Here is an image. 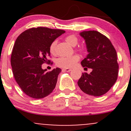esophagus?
Here are the masks:
<instances>
[{
    "label": "esophagus",
    "instance_id": "34e87169",
    "mask_svg": "<svg viewBox=\"0 0 131 131\" xmlns=\"http://www.w3.org/2000/svg\"><path fill=\"white\" fill-rule=\"evenodd\" d=\"M63 70L65 71V72H70L71 69L70 68H63Z\"/></svg>",
    "mask_w": 131,
    "mask_h": 131
}]
</instances>
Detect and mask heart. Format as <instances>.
Listing matches in <instances>:
<instances>
[{"instance_id": "1", "label": "heart", "mask_w": 131, "mask_h": 131, "mask_svg": "<svg viewBox=\"0 0 131 131\" xmlns=\"http://www.w3.org/2000/svg\"><path fill=\"white\" fill-rule=\"evenodd\" d=\"M65 40L73 46H75L79 42V39L75 35H70L66 37ZM56 45L57 41L54 40L51 42L49 46V51L51 54H56ZM78 51H83L84 50V47H79L77 49ZM80 57L79 55L74 54L73 56H68V57H60L58 58L56 61V65L58 67L63 68H68L73 67L78 61H79Z\"/></svg>"}]
</instances>
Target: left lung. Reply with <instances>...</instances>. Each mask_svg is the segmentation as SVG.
I'll return each instance as SVG.
<instances>
[{"mask_svg": "<svg viewBox=\"0 0 131 131\" xmlns=\"http://www.w3.org/2000/svg\"><path fill=\"white\" fill-rule=\"evenodd\" d=\"M80 35L85 39L89 54L82 61L85 69L92 68L88 74L82 73L78 85L85 93L94 96L106 94L117 81L118 73L117 54L108 37L97 31H84Z\"/></svg>", "mask_w": 131, "mask_h": 131, "instance_id": "left-lung-1", "label": "left lung"}]
</instances>
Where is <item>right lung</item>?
Listing matches in <instances>:
<instances>
[{
	"label": "right lung",
	"instance_id": "obj_1",
	"mask_svg": "<svg viewBox=\"0 0 131 131\" xmlns=\"http://www.w3.org/2000/svg\"><path fill=\"white\" fill-rule=\"evenodd\" d=\"M65 31L46 27L25 30L16 40L10 57V64L16 81L25 94L35 99L46 97L56 87L61 70L52 71L42 68L43 63L52 64L49 46Z\"/></svg>",
	"mask_w": 131,
	"mask_h": 131
}]
</instances>
